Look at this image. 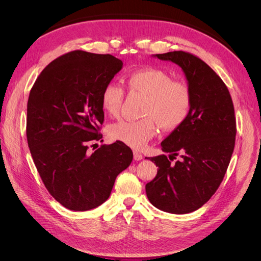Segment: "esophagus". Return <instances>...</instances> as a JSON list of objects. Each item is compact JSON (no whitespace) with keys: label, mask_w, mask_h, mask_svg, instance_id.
Masks as SVG:
<instances>
[{"label":"esophagus","mask_w":261,"mask_h":261,"mask_svg":"<svg viewBox=\"0 0 261 261\" xmlns=\"http://www.w3.org/2000/svg\"><path fill=\"white\" fill-rule=\"evenodd\" d=\"M141 159H143V154H141L140 152H138L137 150H135V151H134V160L139 161Z\"/></svg>","instance_id":"obj_1"}]
</instances>
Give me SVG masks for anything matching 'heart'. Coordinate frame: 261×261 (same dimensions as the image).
Segmentation results:
<instances>
[{"label":"heart","mask_w":261,"mask_h":261,"mask_svg":"<svg viewBox=\"0 0 261 261\" xmlns=\"http://www.w3.org/2000/svg\"><path fill=\"white\" fill-rule=\"evenodd\" d=\"M126 85L132 93L146 97L143 108L145 117L139 120H121L110 125L112 139L134 149H141L151 139L158 124L164 130H174L184 124L192 110L193 97L186 82L172 80L160 68L136 69L126 76ZM125 97L124 88L117 83H108L101 91L100 102L110 116L120 113Z\"/></svg>","instance_id":"1"}]
</instances>
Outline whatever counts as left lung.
Here are the masks:
<instances>
[{"instance_id":"left-lung-1","label":"left lung","mask_w":261,"mask_h":261,"mask_svg":"<svg viewBox=\"0 0 261 261\" xmlns=\"http://www.w3.org/2000/svg\"><path fill=\"white\" fill-rule=\"evenodd\" d=\"M155 57L181 67L193 105L184 124L161 143L169 158H147L158 172L146 185V193L155 208L184 215L203 206L223 180L235 146L234 106L226 85L198 57L184 51ZM176 156L179 160L172 163Z\"/></svg>"}]
</instances>
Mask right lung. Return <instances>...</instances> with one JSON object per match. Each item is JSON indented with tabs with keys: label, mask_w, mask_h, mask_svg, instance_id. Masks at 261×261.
<instances>
[{
	"label": "right lung",
	"mask_w": 261,
	"mask_h": 261,
	"mask_svg": "<svg viewBox=\"0 0 261 261\" xmlns=\"http://www.w3.org/2000/svg\"><path fill=\"white\" fill-rule=\"evenodd\" d=\"M122 66L111 54L70 51L52 61L30 90V153L45 188L69 210L87 211L103 203L116 176L133 160L130 148L121 141L89 152V146L103 141L101 91Z\"/></svg>",
	"instance_id": "right-lung-1"
}]
</instances>
